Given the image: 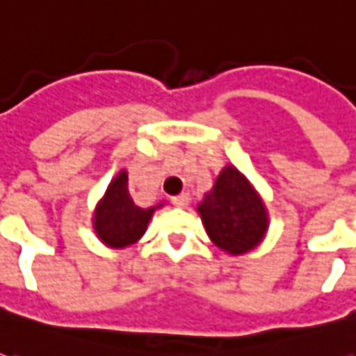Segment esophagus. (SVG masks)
Returning a JSON list of instances; mask_svg holds the SVG:
<instances>
[{
    "label": "esophagus",
    "instance_id": "1",
    "mask_svg": "<svg viewBox=\"0 0 356 356\" xmlns=\"http://www.w3.org/2000/svg\"><path fill=\"white\" fill-rule=\"evenodd\" d=\"M173 204H175V206H179V208H186V206L191 204V194L181 193L179 196H175V198H173Z\"/></svg>",
    "mask_w": 356,
    "mask_h": 356
}]
</instances>
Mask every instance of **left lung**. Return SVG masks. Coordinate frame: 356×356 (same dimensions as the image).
I'll list each match as a JSON object with an SVG mask.
<instances>
[{"label": "left lung", "mask_w": 356, "mask_h": 356, "mask_svg": "<svg viewBox=\"0 0 356 356\" xmlns=\"http://www.w3.org/2000/svg\"><path fill=\"white\" fill-rule=\"evenodd\" d=\"M196 209L209 240L229 255L252 252L268 231L265 202L250 179L232 163L221 170Z\"/></svg>", "instance_id": "obj_1"}]
</instances>
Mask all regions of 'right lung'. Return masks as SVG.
<instances>
[{
    "label": "right lung",
    "instance_id": "1",
    "mask_svg": "<svg viewBox=\"0 0 356 356\" xmlns=\"http://www.w3.org/2000/svg\"><path fill=\"white\" fill-rule=\"evenodd\" d=\"M129 173L120 170L104 191L91 217L93 231L104 246L124 250L143 238L156 209L163 208V202L152 208H140L129 193Z\"/></svg>",
    "mask_w": 356,
    "mask_h": 356
}]
</instances>
